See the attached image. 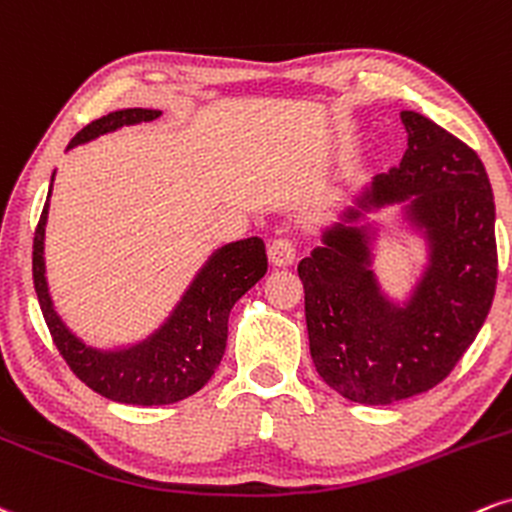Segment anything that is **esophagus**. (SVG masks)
Here are the masks:
<instances>
[{"mask_svg": "<svg viewBox=\"0 0 512 512\" xmlns=\"http://www.w3.org/2000/svg\"><path fill=\"white\" fill-rule=\"evenodd\" d=\"M294 254H297V249H294L292 239H287V237L270 239L268 258L273 266H290V263L294 261Z\"/></svg>", "mask_w": 512, "mask_h": 512, "instance_id": "1", "label": "esophagus"}]
</instances>
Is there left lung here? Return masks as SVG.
<instances>
[{"label": "left lung", "instance_id": "left-lung-1", "mask_svg": "<svg viewBox=\"0 0 512 512\" xmlns=\"http://www.w3.org/2000/svg\"><path fill=\"white\" fill-rule=\"evenodd\" d=\"M400 119V165L364 184L297 268L318 376L362 405L438 386L477 338L496 292V206L482 160L424 114L402 110ZM386 205L401 206L396 226L425 246L405 298H390L373 268L382 226L368 213Z\"/></svg>", "mask_w": 512, "mask_h": 512}]
</instances>
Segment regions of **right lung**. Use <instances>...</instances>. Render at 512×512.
Returning <instances> with one entry per match:
<instances>
[{
    "label": "right lung",
    "mask_w": 512,
    "mask_h": 512,
    "mask_svg": "<svg viewBox=\"0 0 512 512\" xmlns=\"http://www.w3.org/2000/svg\"><path fill=\"white\" fill-rule=\"evenodd\" d=\"M160 110L129 107L110 112L83 126L66 150L114 134L124 126L153 122ZM54 172L33 239V282L54 345L71 371L100 393L122 405H172L201 390L218 369L227 347V318L232 306L266 275L268 256L263 239L249 237L222 244L206 258L170 314L146 338L129 345H88L57 314L47 285L45 227L50 215Z\"/></svg>",
    "instance_id": "right-lung-1"
}]
</instances>
